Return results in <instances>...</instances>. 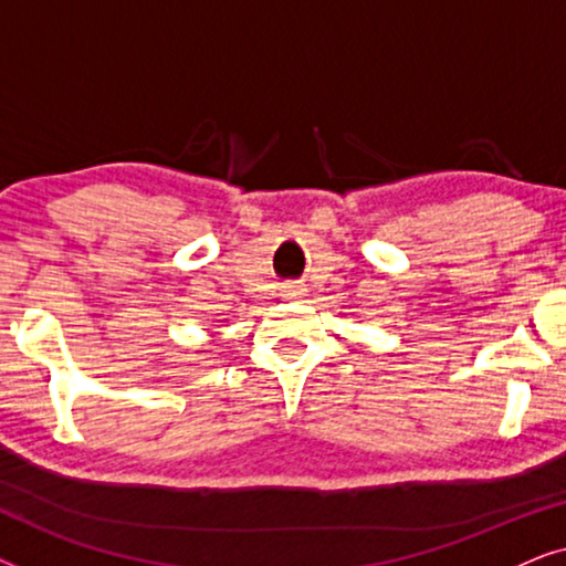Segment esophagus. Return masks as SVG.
Listing matches in <instances>:
<instances>
[{
    "instance_id": "obj_1",
    "label": "esophagus",
    "mask_w": 566,
    "mask_h": 566,
    "mask_svg": "<svg viewBox=\"0 0 566 566\" xmlns=\"http://www.w3.org/2000/svg\"><path fill=\"white\" fill-rule=\"evenodd\" d=\"M283 296H289V298H301V296H306V289L304 285H298V283H289L283 289Z\"/></svg>"
}]
</instances>
